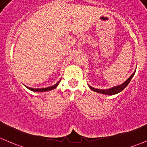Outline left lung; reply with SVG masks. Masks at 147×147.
<instances>
[{"label": "left lung", "mask_w": 147, "mask_h": 147, "mask_svg": "<svg viewBox=\"0 0 147 147\" xmlns=\"http://www.w3.org/2000/svg\"><path fill=\"white\" fill-rule=\"evenodd\" d=\"M135 71L136 70L134 71V73L131 74V75L130 76L129 78H128L123 83V84L118 85V86H114V87H112L110 88L98 89V88H95L92 87V86H90V85L88 84V87L90 88L92 90H93V91L95 92H97V93H101V94H104V95H110V96H112V95H115L117 94V93H119V92H121L122 90H123L127 86V85L129 84L131 79L133 78V76H134V74H135Z\"/></svg>", "instance_id": "1"}]
</instances>
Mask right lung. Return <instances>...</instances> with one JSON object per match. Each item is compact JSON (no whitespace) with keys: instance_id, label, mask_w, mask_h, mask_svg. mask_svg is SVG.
Masks as SVG:
<instances>
[{"instance_id":"right-lung-1","label":"right lung","mask_w":147,"mask_h":147,"mask_svg":"<svg viewBox=\"0 0 147 147\" xmlns=\"http://www.w3.org/2000/svg\"><path fill=\"white\" fill-rule=\"evenodd\" d=\"M60 81H61V80H60ZM60 81H58V82H57L55 85H54V86H49V87H47V88H30V87H28V86H25L27 88H28L29 90H32V91H34V92H46V91H49V90H53V89L56 88L58 86V85H59V84Z\"/></svg>"}]
</instances>
